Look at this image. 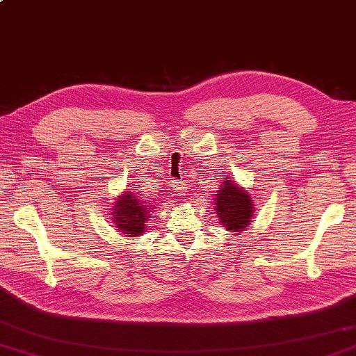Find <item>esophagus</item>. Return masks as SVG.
I'll return each mask as SVG.
<instances>
[{"mask_svg": "<svg viewBox=\"0 0 356 356\" xmlns=\"http://www.w3.org/2000/svg\"><path fill=\"white\" fill-rule=\"evenodd\" d=\"M172 186H174V190L177 191L179 195H184L186 193V185L184 182H180V180H174Z\"/></svg>", "mask_w": 356, "mask_h": 356, "instance_id": "esophagus-1", "label": "esophagus"}]
</instances>
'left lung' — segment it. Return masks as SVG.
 Wrapping results in <instances>:
<instances>
[{"mask_svg":"<svg viewBox=\"0 0 356 356\" xmlns=\"http://www.w3.org/2000/svg\"><path fill=\"white\" fill-rule=\"evenodd\" d=\"M216 211L220 223L231 232H240L251 223L254 202L245 188L225 177L216 194Z\"/></svg>","mask_w":356,"mask_h":356,"instance_id":"obj_1","label":"left lung"}]
</instances>
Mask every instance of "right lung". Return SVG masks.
<instances>
[{
  "label": "right lung",
  "instance_id": "obj_1",
  "mask_svg": "<svg viewBox=\"0 0 356 356\" xmlns=\"http://www.w3.org/2000/svg\"><path fill=\"white\" fill-rule=\"evenodd\" d=\"M113 222L116 223L118 231L127 234L128 237L142 236L145 229V223L154 209L153 205H147L139 195H134L131 191H125L122 195L116 197L113 203Z\"/></svg>",
  "mask_w": 356,
  "mask_h": 356
}]
</instances>
